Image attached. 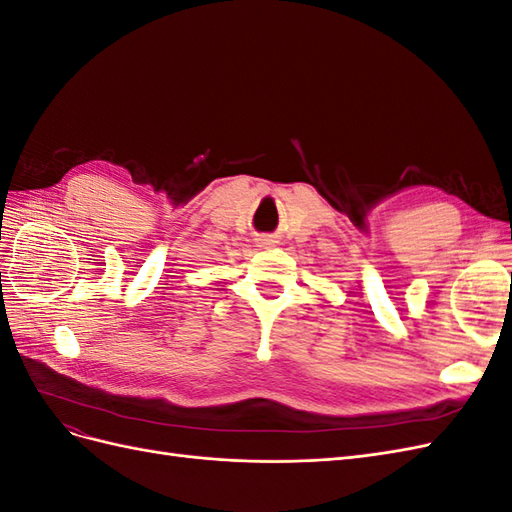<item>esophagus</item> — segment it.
<instances>
[{
	"label": "esophagus",
	"mask_w": 512,
	"mask_h": 512,
	"mask_svg": "<svg viewBox=\"0 0 512 512\" xmlns=\"http://www.w3.org/2000/svg\"><path fill=\"white\" fill-rule=\"evenodd\" d=\"M258 241H260L262 247H269V245H275V243H277L273 237H260Z\"/></svg>",
	"instance_id": "34e87169"
}]
</instances>
